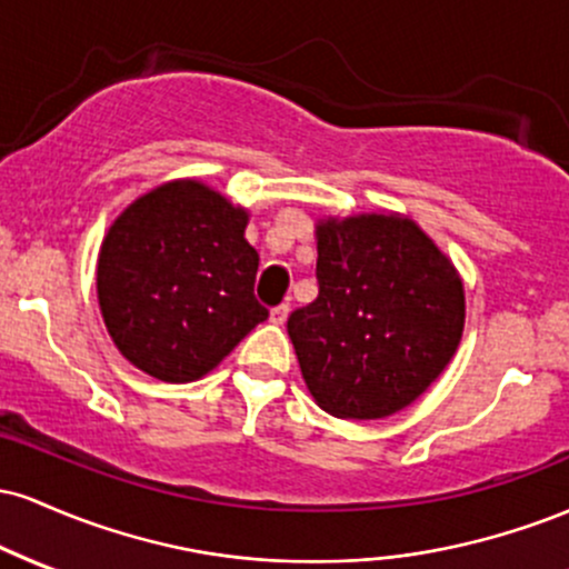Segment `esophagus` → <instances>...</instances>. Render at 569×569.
Masks as SVG:
<instances>
[{"label": "esophagus", "instance_id": "34e87169", "mask_svg": "<svg viewBox=\"0 0 569 569\" xmlns=\"http://www.w3.org/2000/svg\"><path fill=\"white\" fill-rule=\"evenodd\" d=\"M286 318H289V305H278V307H272V312H270V321L276 323V326H283L286 323Z\"/></svg>", "mask_w": 569, "mask_h": 569}]
</instances>
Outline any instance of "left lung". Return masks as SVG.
Returning <instances> with one entry per match:
<instances>
[{"label": "left lung", "instance_id": "1", "mask_svg": "<svg viewBox=\"0 0 569 569\" xmlns=\"http://www.w3.org/2000/svg\"><path fill=\"white\" fill-rule=\"evenodd\" d=\"M318 297L289 316V337L316 403L345 420L409 407L452 361L466 326L455 264L398 213L326 219Z\"/></svg>", "mask_w": 569, "mask_h": 569}]
</instances>
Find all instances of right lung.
Instances as JSON below:
<instances>
[{"mask_svg": "<svg viewBox=\"0 0 569 569\" xmlns=\"http://www.w3.org/2000/svg\"><path fill=\"white\" fill-rule=\"evenodd\" d=\"M246 224V208L194 179L160 184L114 219L98 253V305L136 369L200 380L267 321Z\"/></svg>", "mask_w": 569, "mask_h": 569, "instance_id": "right-lung-1", "label": "right lung"}]
</instances>
